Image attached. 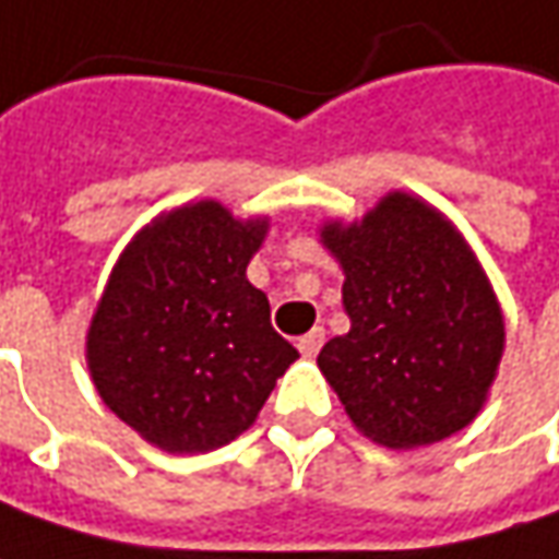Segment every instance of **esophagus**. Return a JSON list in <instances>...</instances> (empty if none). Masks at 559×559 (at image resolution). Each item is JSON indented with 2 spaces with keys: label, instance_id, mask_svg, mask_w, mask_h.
Instances as JSON below:
<instances>
[{
  "label": "esophagus",
  "instance_id": "obj_1",
  "mask_svg": "<svg viewBox=\"0 0 559 559\" xmlns=\"http://www.w3.org/2000/svg\"><path fill=\"white\" fill-rule=\"evenodd\" d=\"M321 346H324V331H321V328H312L309 334H302V337L297 340V349L306 358H316Z\"/></svg>",
  "mask_w": 559,
  "mask_h": 559
}]
</instances>
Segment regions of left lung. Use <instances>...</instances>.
I'll list each match as a JSON object with an SVG mask.
<instances>
[{
  "instance_id": "1",
  "label": "left lung",
  "mask_w": 559,
  "mask_h": 559,
  "mask_svg": "<svg viewBox=\"0 0 559 559\" xmlns=\"http://www.w3.org/2000/svg\"><path fill=\"white\" fill-rule=\"evenodd\" d=\"M321 241L346 272L349 334L324 343L318 368L353 424L390 449L464 430L504 349L498 299L464 238L395 191L358 225H324Z\"/></svg>"
}]
</instances>
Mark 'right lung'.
Instances as JSON below:
<instances>
[{"mask_svg": "<svg viewBox=\"0 0 559 559\" xmlns=\"http://www.w3.org/2000/svg\"><path fill=\"white\" fill-rule=\"evenodd\" d=\"M265 222L191 203L126 247L86 340L105 405L164 452H210L243 433L299 353L272 328L247 262Z\"/></svg>", "mask_w": 559, "mask_h": 559, "instance_id": "right-lung-1", "label": "right lung"}]
</instances>
